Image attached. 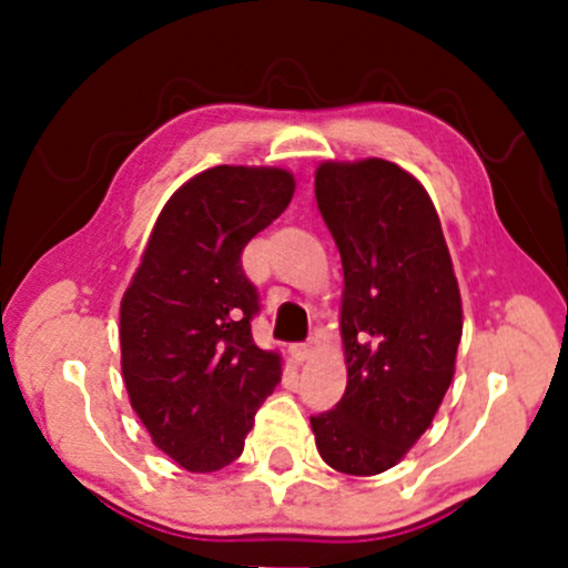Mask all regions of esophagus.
I'll use <instances>...</instances> for the list:
<instances>
[{
    "label": "esophagus",
    "instance_id": "34e87169",
    "mask_svg": "<svg viewBox=\"0 0 568 568\" xmlns=\"http://www.w3.org/2000/svg\"><path fill=\"white\" fill-rule=\"evenodd\" d=\"M317 348V341L315 338H307V341H300V344H292V356L297 362H307L310 356L315 354Z\"/></svg>",
    "mask_w": 568,
    "mask_h": 568
}]
</instances>
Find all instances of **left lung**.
<instances>
[{"label": "left lung", "instance_id": "obj_1", "mask_svg": "<svg viewBox=\"0 0 568 568\" xmlns=\"http://www.w3.org/2000/svg\"><path fill=\"white\" fill-rule=\"evenodd\" d=\"M315 199L344 266L348 379L310 424L331 468L375 476L429 429L453 383L460 290L429 193L395 162H323Z\"/></svg>", "mask_w": 568, "mask_h": 568}]
</instances>
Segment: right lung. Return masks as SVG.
<instances>
[{"label":"right lung","instance_id":"add662e5","mask_svg":"<svg viewBox=\"0 0 568 568\" xmlns=\"http://www.w3.org/2000/svg\"><path fill=\"white\" fill-rule=\"evenodd\" d=\"M294 196L282 168L216 165L162 209L121 300V369L154 445L191 473L243 453L255 410L282 379V356L255 346L258 292L245 245Z\"/></svg>","mask_w":568,"mask_h":568}]
</instances>
